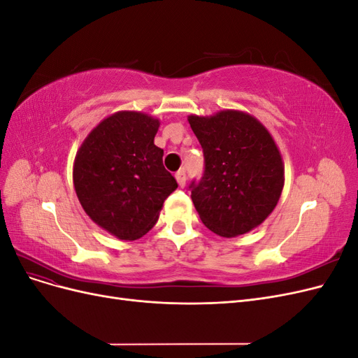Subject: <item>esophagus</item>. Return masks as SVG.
<instances>
[{
    "mask_svg": "<svg viewBox=\"0 0 358 358\" xmlns=\"http://www.w3.org/2000/svg\"><path fill=\"white\" fill-rule=\"evenodd\" d=\"M176 180H178V183H179V187L180 188H183V187H185V182H187V175H185V170H179L178 173H176Z\"/></svg>",
    "mask_w": 358,
    "mask_h": 358,
    "instance_id": "esophagus-1",
    "label": "esophagus"
}]
</instances>
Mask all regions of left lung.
Masks as SVG:
<instances>
[{
	"label": "left lung",
	"mask_w": 358,
	"mask_h": 358,
	"mask_svg": "<svg viewBox=\"0 0 358 358\" xmlns=\"http://www.w3.org/2000/svg\"><path fill=\"white\" fill-rule=\"evenodd\" d=\"M188 122L204 154V175L191 183L200 220L221 237L251 231L273 212L285 182L284 161L268 129L252 115L225 109Z\"/></svg>",
	"instance_id": "obj_1"
}]
</instances>
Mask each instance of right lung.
I'll use <instances>...</instances> for the list:
<instances>
[{
	"label": "right lung",
	"mask_w": 358,
	"mask_h": 358,
	"mask_svg": "<svg viewBox=\"0 0 358 358\" xmlns=\"http://www.w3.org/2000/svg\"><path fill=\"white\" fill-rule=\"evenodd\" d=\"M159 119L121 110L91 129L73 164V183L83 210L107 233L136 241L158 221L162 203L178 188L162 166L154 138Z\"/></svg>",
	"instance_id": "add662e5"
}]
</instances>
